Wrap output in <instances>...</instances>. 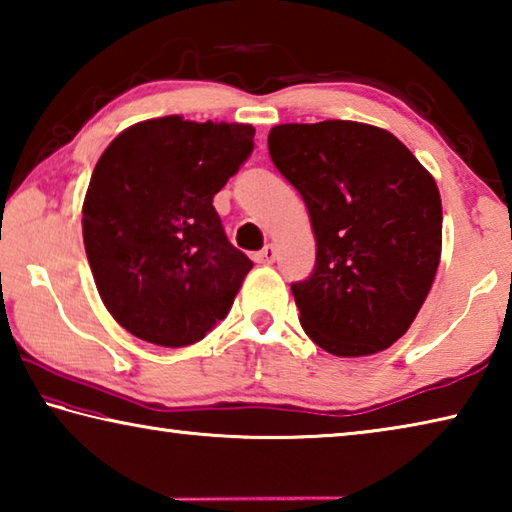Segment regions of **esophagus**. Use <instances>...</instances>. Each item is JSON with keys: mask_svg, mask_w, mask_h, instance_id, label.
Segmentation results:
<instances>
[{"mask_svg": "<svg viewBox=\"0 0 512 512\" xmlns=\"http://www.w3.org/2000/svg\"><path fill=\"white\" fill-rule=\"evenodd\" d=\"M273 259H275V246H271V244L264 246L259 253H255L257 264H273Z\"/></svg>", "mask_w": 512, "mask_h": 512, "instance_id": "esophagus-1", "label": "esophagus"}]
</instances>
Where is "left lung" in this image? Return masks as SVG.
Returning <instances> with one entry per match:
<instances>
[{
	"label": "left lung",
	"mask_w": 512,
	"mask_h": 512,
	"mask_svg": "<svg viewBox=\"0 0 512 512\" xmlns=\"http://www.w3.org/2000/svg\"><path fill=\"white\" fill-rule=\"evenodd\" d=\"M268 153L316 235L314 271L291 284L302 329L336 357L391 348L440 264L436 180L393 133L359 121L275 126Z\"/></svg>",
	"instance_id": "left-lung-1"
}]
</instances>
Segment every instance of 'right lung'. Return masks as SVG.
Instances as JSON below:
<instances>
[{"label": "right lung", "mask_w": 512, "mask_h": 512, "mask_svg": "<svg viewBox=\"0 0 512 512\" xmlns=\"http://www.w3.org/2000/svg\"><path fill=\"white\" fill-rule=\"evenodd\" d=\"M250 124L140 121L92 171L83 244L103 305L137 339L183 348L228 316L253 262L212 198L253 153Z\"/></svg>", "instance_id": "add662e5"}]
</instances>
